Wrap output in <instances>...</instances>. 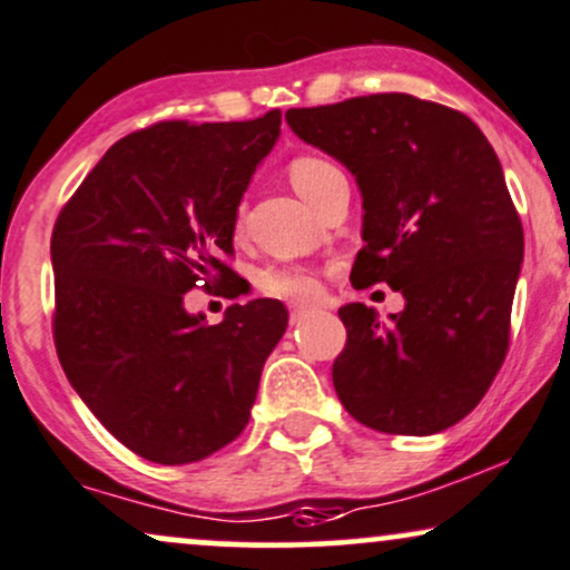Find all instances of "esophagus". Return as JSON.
<instances>
[{"label": "esophagus", "mask_w": 570, "mask_h": 570, "mask_svg": "<svg viewBox=\"0 0 570 570\" xmlns=\"http://www.w3.org/2000/svg\"><path fill=\"white\" fill-rule=\"evenodd\" d=\"M313 311H315L313 305H294V307H292V313H289L292 324H299V321H305L307 315H311Z\"/></svg>", "instance_id": "esophagus-1"}]
</instances>
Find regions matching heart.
Masks as SVG:
<instances>
[{
	"label": "heart",
	"instance_id": "1",
	"mask_svg": "<svg viewBox=\"0 0 570 570\" xmlns=\"http://www.w3.org/2000/svg\"><path fill=\"white\" fill-rule=\"evenodd\" d=\"M337 173L340 169L334 167L332 161L318 159V156H299V159H294L289 164L294 190H297L305 202H311L315 190ZM259 286H263L267 294L292 299V303H307V299H313L315 294H318V278H315L311 271H303V267H271V271H265L263 278H259Z\"/></svg>",
	"mask_w": 570,
	"mask_h": 570
}]
</instances>
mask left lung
Wrapping results in <instances>:
<instances>
[{
  "label": "left lung",
  "instance_id": "8db88e82",
  "mask_svg": "<svg viewBox=\"0 0 570 570\" xmlns=\"http://www.w3.org/2000/svg\"><path fill=\"white\" fill-rule=\"evenodd\" d=\"M286 125L358 185L355 289L387 284L406 299L390 324L363 303L340 307L342 406L380 433H441L478 406L510 342L523 225L502 164L468 116L403 92L289 108Z\"/></svg>",
  "mask_w": 570,
  "mask_h": 570
}]
</instances>
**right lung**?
<instances>
[{
    "label": "right lung",
    "instance_id": "1",
    "mask_svg": "<svg viewBox=\"0 0 570 570\" xmlns=\"http://www.w3.org/2000/svg\"><path fill=\"white\" fill-rule=\"evenodd\" d=\"M281 135L255 121H161L121 137L52 230L55 347L87 409L148 462L185 464L242 435L289 313L230 305L209 326L185 292L233 252L238 204Z\"/></svg>",
    "mask_w": 570,
    "mask_h": 570
}]
</instances>
